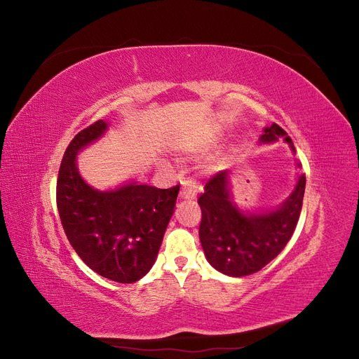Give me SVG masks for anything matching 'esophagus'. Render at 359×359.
Segmentation results:
<instances>
[{
	"mask_svg": "<svg viewBox=\"0 0 359 359\" xmlns=\"http://www.w3.org/2000/svg\"><path fill=\"white\" fill-rule=\"evenodd\" d=\"M198 184L193 180H186L182 182V189L180 191V198L181 199H194L198 194Z\"/></svg>",
	"mask_w": 359,
	"mask_h": 359,
	"instance_id": "obj_1",
	"label": "esophagus"
}]
</instances>
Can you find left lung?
I'll use <instances>...</instances> for the list:
<instances>
[{"label":"left lung","mask_w":359,"mask_h":359,"mask_svg":"<svg viewBox=\"0 0 359 359\" xmlns=\"http://www.w3.org/2000/svg\"><path fill=\"white\" fill-rule=\"evenodd\" d=\"M283 139L295 154L292 139L277 124L265 127L260 145ZM301 168V163H297ZM231 170H222L205 186L198 199L202 210L199 238L210 265L229 277L257 273L276 259L295 231L301 208L306 175L298 173L295 189L277 206L260 211H244L233 201Z\"/></svg>","instance_id":"8db88e82"}]
</instances>
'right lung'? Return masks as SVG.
<instances>
[{
  "instance_id": "1",
  "label": "right lung",
  "mask_w": 359,
  "mask_h": 359,
  "mask_svg": "<svg viewBox=\"0 0 359 359\" xmlns=\"http://www.w3.org/2000/svg\"><path fill=\"white\" fill-rule=\"evenodd\" d=\"M109 128L99 121L82 130L64 153L57 182L60 219L74 252L97 274L135 283L153 268L180 186L157 189L128 181L97 190L78 169V154Z\"/></svg>"
}]
</instances>
